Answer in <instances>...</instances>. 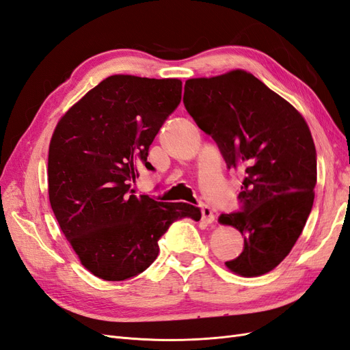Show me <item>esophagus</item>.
Returning a JSON list of instances; mask_svg holds the SVG:
<instances>
[{
  "label": "esophagus",
  "instance_id": "obj_1",
  "mask_svg": "<svg viewBox=\"0 0 350 350\" xmlns=\"http://www.w3.org/2000/svg\"><path fill=\"white\" fill-rule=\"evenodd\" d=\"M201 220H203L204 224H213L215 213L210 206H207V204L201 206Z\"/></svg>",
  "mask_w": 350,
  "mask_h": 350
}]
</instances>
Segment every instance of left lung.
<instances>
[{"label":"left lung","mask_w":350,"mask_h":350,"mask_svg":"<svg viewBox=\"0 0 350 350\" xmlns=\"http://www.w3.org/2000/svg\"><path fill=\"white\" fill-rule=\"evenodd\" d=\"M184 105L216 142L228 169L245 174L239 210L219 217L243 235L242 252L225 264L243 278L266 274L291 252L312 208L317 152L308 125L242 70L187 80Z\"/></svg>","instance_id":"8db88e82"}]
</instances>
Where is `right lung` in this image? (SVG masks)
Instances as JSON below:
<instances>
[{"instance_id": "obj_1", "label": "right lung", "mask_w": 350, "mask_h": 350, "mask_svg": "<svg viewBox=\"0 0 350 350\" xmlns=\"http://www.w3.org/2000/svg\"><path fill=\"white\" fill-rule=\"evenodd\" d=\"M178 79L111 76L61 118L49 144L48 193L62 234L94 276L120 282L156 260L174 221L201 211L134 196L139 166L181 102Z\"/></svg>"}]
</instances>
